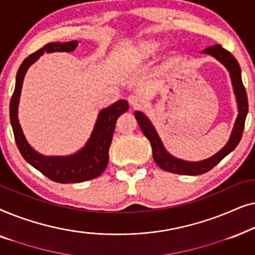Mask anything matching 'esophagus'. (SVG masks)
Wrapping results in <instances>:
<instances>
[{
  "label": "esophagus",
  "mask_w": 255,
  "mask_h": 255,
  "mask_svg": "<svg viewBox=\"0 0 255 255\" xmlns=\"http://www.w3.org/2000/svg\"><path fill=\"white\" fill-rule=\"evenodd\" d=\"M128 103H130L133 108H140L142 104H144V100H142L141 96L137 95V94H133V95L128 96Z\"/></svg>",
  "instance_id": "obj_1"
}]
</instances>
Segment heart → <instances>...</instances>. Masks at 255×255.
I'll list each match as a JSON object with an SVG mask.
<instances>
[{"label":"heart","mask_w":255,"mask_h":255,"mask_svg":"<svg viewBox=\"0 0 255 255\" xmlns=\"http://www.w3.org/2000/svg\"><path fill=\"white\" fill-rule=\"evenodd\" d=\"M153 44H151V43H146V44H144L142 45V51H145V52H151L152 50H153Z\"/></svg>","instance_id":"1"}]
</instances>
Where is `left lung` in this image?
<instances>
[{
  "label": "left lung",
  "mask_w": 255,
  "mask_h": 255,
  "mask_svg": "<svg viewBox=\"0 0 255 255\" xmlns=\"http://www.w3.org/2000/svg\"><path fill=\"white\" fill-rule=\"evenodd\" d=\"M203 54H210L215 59H217L219 62H222L225 66L231 76V81L233 86V92H235L237 103H238V116H237L235 127L230 135L229 141L218 153L210 158L202 160V161H184V160L177 159L175 156L170 155L166 148L163 147L161 139L159 138L156 133L154 127H153L151 122L144 114L140 111H134V117L137 120L139 127H140L142 133L145 137L148 139L152 146L153 159L156 165L160 168L166 170V172L180 174V175H200L209 172V170L214 168L217 163L225 158L229 153H231L233 149L237 147L239 144L240 139H242L244 127H245V120L249 113V101H247V94L245 87L243 85L242 80V69L237 61V59L226 51L225 48L222 47V45H214L205 48L202 51Z\"/></svg>",
  "instance_id": "8db88e82"
}]
</instances>
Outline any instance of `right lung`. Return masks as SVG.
<instances>
[{"mask_svg":"<svg viewBox=\"0 0 255 255\" xmlns=\"http://www.w3.org/2000/svg\"><path fill=\"white\" fill-rule=\"evenodd\" d=\"M78 46V41L50 43L40 50L30 54L19 66L16 76L15 90L10 100V123L20 154L31 166L39 170L48 179L58 183H79L99 177L104 172L109 161V147L113 140L115 125L118 117L128 109L125 100H120L110 107L102 109L97 116L95 127L87 141L75 154L66 156H45L34 151L27 142L18 121V104L23 80L27 69L40 55L52 52H72Z\"/></svg>","mask_w":255,"mask_h":255,"instance_id":"right-lung-1","label":"right lung"}]
</instances>
